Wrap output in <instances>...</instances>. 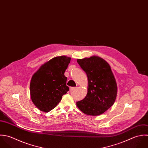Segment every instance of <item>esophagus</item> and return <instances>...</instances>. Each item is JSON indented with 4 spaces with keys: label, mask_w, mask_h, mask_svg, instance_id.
<instances>
[{
    "label": "esophagus",
    "mask_w": 148,
    "mask_h": 148,
    "mask_svg": "<svg viewBox=\"0 0 148 148\" xmlns=\"http://www.w3.org/2000/svg\"><path fill=\"white\" fill-rule=\"evenodd\" d=\"M76 88V87H70V91H74Z\"/></svg>",
    "instance_id": "esophagus-1"
}]
</instances>
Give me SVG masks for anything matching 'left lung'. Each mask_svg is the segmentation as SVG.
I'll list each match as a JSON object with an SVG mask.
<instances>
[{"label": "left lung", "instance_id": "obj_1", "mask_svg": "<svg viewBox=\"0 0 148 148\" xmlns=\"http://www.w3.org/2000/svg\"><path fill=\"white\" fill-rule=\"evenodd\" d=\"M77 62L87 76L88 92L76 105L87 115L102 114L114 104L117 95V84L111 67L96 56L77 59Z\"/></svg>", "mask_w": 148, "mask_h": 148}]
</instances>
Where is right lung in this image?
I'll list each match as a JSON object with an SVG mask.
<instances>
[{
	"label": "right lung",
	"mask_w": 148,
	"mask_h": 148,
	"mask_svg": "<svg viewBox=\"0 0 148 148\" xmlns=\"http://www.w3.org/2000/svg\"><path fill=\"white\" fill-rule=\"evenodd\" d=\"M71 59L65 56L54 57L42 64L32 76L30 97L40 111L48 112L53 110L69 91L64 73Z\"/></svg>",
	"instance_id": "1"
}]
</instances>
